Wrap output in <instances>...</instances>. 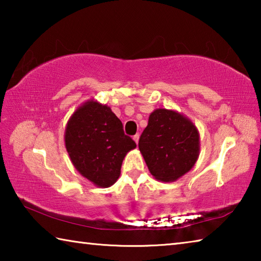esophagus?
<instances>
[{"instance_id":"1","label":"esophagus","mask_w":261,"mask_h":261,"mask_svg":"<svg viewBox=\"0 0 261 261\" xmlns=\"http://www.w3.org/2000/svg\"><path fill=\"white\" fill-rule=\"evenodd\" d=\"M134 140L136 141L137 144H138V141H139V135H138V134H137V135H135V136H134Z\"/></svg>"}]
</instances>
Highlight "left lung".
Here are the masks:
<instances>
[{"instance_id":"8db88e82","label":"left lung","mask_w":261,"mask_h":261,"mask_svg":"<svg viewBox=\"0 0 261 261\" xmlns=\"http://www.w3.org/2000/svg\"><path fill=\"white\" fill-rule=\"evenodd\" d=\"M138 147L154 178L174 182L196 165L200 152L199 131L177 110L158 108L149 115Z\"/></svg>"}]
</instances>
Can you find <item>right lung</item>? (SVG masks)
Segmentation results:
<instances>
[{
    "label": "right lung",
    "instance_id": "right-lung-1",
    "mask_svg": "<svg viewBox=\"0 0 261 261\" xmlns=\"http://www.w3.org/2000/svg\"><path fill=\"white\" fill-rule=\"evenodd\" d=\"M65 148L73 167L95 187L109 188L121 175L122 162L136 143L107 105L94 99L79 106L64 131Z\"/></svg>",
    "mask_w": 261,
    "mask_h": 261
}]
</instances>
